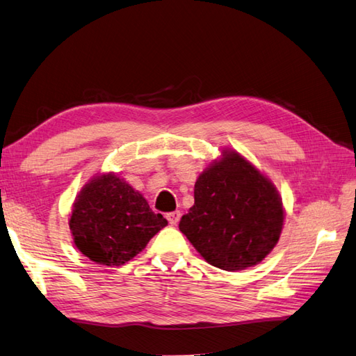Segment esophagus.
<instances>
[{
    "instance_id": "34e87169",
    "label": "esophagus",
    "mask_w": 356,
    "mask_h": 356,
    "mask_svg": "<svg viewBox=\"0 0 356 356\" xmlns=\"http://www.w3.org/2000/svg\"><path fill=\"white\" fill-rule=\"evenodd\" d=\"M180 216H181V213L179 211H172V212L167 213V220H168V222H170L171 226H176L177 222H179V220H180Z\"/></svg>"
}]
</instances>
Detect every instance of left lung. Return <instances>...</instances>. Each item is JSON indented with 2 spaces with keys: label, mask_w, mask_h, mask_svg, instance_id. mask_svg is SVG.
<instances>
[{
  "label": "left lung",
  "mask_w": 356,
  "mask_h": 356,
  "mask_svg": "<svg viewBox=\"0 0 356 356\" xmlns=\"http://www.w3.org/2000/svg\"><path fill=\"white\" fill-rule=\"evenodd\" d=\"M284 226L275 185L235 152H225L197 179L194 206L179 229L211 266L236 271L273 250Z\"/></svg>",
  "instance_id": "left-lung-1"
}]
</instances>
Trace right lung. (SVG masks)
<instances>
[{"instance_id": "1", "label": "right lung", "mask_w": 356, "mask_h": 356, "mask_svg": "<svg viewBox=\"0 0 356 356\" xmlns=\"http://www.w3.org/2000/svg\"><path fill=\"white\" fill-rule=\"evenodd\" d=\"M168 221L115 175H103L81 189L70 227L77 249L102 266H121L143 252Z\"/></svg>"}]
</instances>
